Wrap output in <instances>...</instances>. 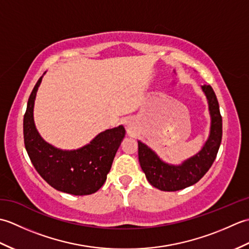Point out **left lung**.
<instances>
[{
	"mask_svg": "<svg viewBox=\"0 0 249 249\" xmlns=\"http://www.w3.org/2000/svg\"><path fill=\"white\" fill-rule=\"evenodd\" d=\"M201 89L208 99L211 128L208 140L197 154L184 160L181 165H170L162 161L146 144L138 141V156L142 171L152 186L163 192H177L197 183L213 165L219 150L223 136V119L218 100L212 87L204 84Z\"/></svg>",
	"mask_w": 249,
	"mask_h": 249,
	"instance_id": "8db88e82",
	"label": "left lung"
}]
</instances>
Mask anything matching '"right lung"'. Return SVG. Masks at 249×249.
Instances as JSON below:
<instances>
[{"label": "right lung", "instance_id": "right-lung-1", "mask_svg": "<svg viewBox=\"0 0 249 249\" xmlns=\"http://www.w3.org/2000/svg\"><path fill=\"white\" fill-rule=\"evenodd\" d=\"M40 77L32 91L23 118L25 150L36 171L50 186L75 196L96 193L112 166L115 153L125 137V128L107 129L78 150H61L41 138L34 123V102Z\"/></svg>", "mask_w": 249, "mask_h": 249}]
</instances>
